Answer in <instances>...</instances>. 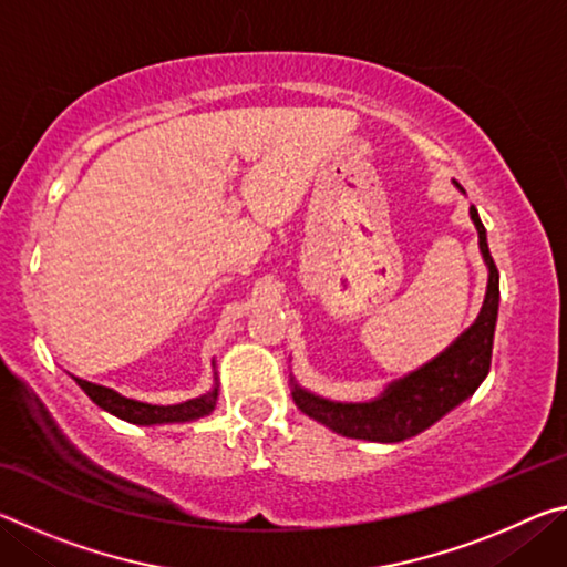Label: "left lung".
I'll return each mask as SVG.
<instances>
[{"mask_svg": "<svg viewBox=\"0 0 567 567\" xmlns=\"http://www.w3.org/2000/svg\"><path fill=\"white\" fill-rule=\"evenodd\" d=\"M470 217L477 227L480 252L491 267L483 310H480L473 328L455 344H450L440 358L412 372L405 380L392 382L372 402H330L295 385L292 398L305 415L322 422L344 437L370 440V443H400V440L427 430L445 412L473 395L491 372L501 287H497V267L491 249H487L485 227L480 223L475 207H470Z\"/></svg>", "mask_w": 567, "mask_h": 567, "instance_id": "1", "label": "left lung"}]
</instances>
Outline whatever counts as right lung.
<instances>
[{"mask_svg": "<svg viewBox=\"0 0 567 567\" xmlns=\"http://www.w3.org/2000/svg\"><path fill=\"white\" fill-rule=\"evenodd\" d=\"M74 380L76 385L87 392L94 405L112 412V415H117L120 420L132 422V425H162V422H187V420L205 417L213 412L215 400H217V390H213L209 395L179 402V405H147V402L122 398L107 388L92 385L87 380H80V378Z\"/></svg>", "mask_w": 567, "mask_h": 567, "instance_id": "add662e5", "label": "right lung"}]
</instances>
